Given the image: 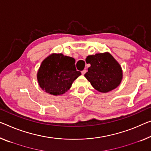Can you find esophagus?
<instances>
[{"label":"esophagus","mask_w":151,"mask_h":151,"mask_svg":"<svg viewBox=\"0 0 151 151\" xmlns=\"http://www.w3.org/2000/svg\"><path fill=\"white\" fill-rule=\"evenodd\" d=\"M86 73V69H83V70L82 71V75H84V74Z\"/></svg>","instance_id":"1"}]
</instances>
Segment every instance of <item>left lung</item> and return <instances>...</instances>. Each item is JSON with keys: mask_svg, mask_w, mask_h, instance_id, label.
I'll list each match as a JSON object with an SVG mask.
<instances>
[{"mask_svg": "<svg viewBox=\"0 0 151 151\" xmlns=\"http://www.w3.org/2000/svg\"><path fill=\"white\" fill-rule=\"evenodd\" d=\"M86 61L90 64V67L84 76L97 91L106 93L121 83L123 79L122 67L109 52L88 55Z\"/></svg>", "mask_w": 151, "mask_h": 151, "instance_id": "obj_1", "label": "left lung"}]
</instances>
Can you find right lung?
Masks as SVG:
<instances>
[{
	"label": "right lung",
	"instance_id": "add662e5",
	"mask_svg": "<svg viewBox=\"0 0 151 151\" xmlns=\"http://www.w3.org/2000/svg\"><path fill=\"white\" fill-rule=\"evenodd\" d=\"M75 63V59L62 53H52L45 58L37 72L42 90L55 96L65 93L81 75L80 71H76Z\"/></svg>",
	"mask_w": 151,
	"mask_h": 151
}]
</instances>
